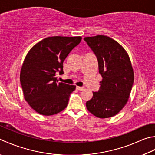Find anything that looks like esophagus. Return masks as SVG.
Listing matches in <instances>:
<instances>
[{"instance_id":"1","label":"esophagus","mask_w":155,"mask_h":155,"mask_svg":"<svg viewBox=\"0 0 155 155\" xmlns=\"http://www.w3.org/2000/svg\"><path fill=\"white\" fill-rule=\"evenodd\" d=\"M77 90H78V91H83V90H84V87H77Z\"/></svg>"}]
</instances>
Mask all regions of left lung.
<instances>
[{
	"label": "left lung",
	"mask_w": 155,
	"mask_h": 155,
	"mask_svg": "<svg viewBox=\"0 0 155 155\" xmlns=\"http://www.w3.org/2000/svg\"><path fill=\"white\" fill-rule=\"evenodd\" d=\"M98 60L103 78L97 92L87 101V110L99 118L116 116L128 101L134 71L128 53L119 43L105 35L84 38Z\"/></svg>",
	"instance_id": "8db88e82"
}]
</instances>
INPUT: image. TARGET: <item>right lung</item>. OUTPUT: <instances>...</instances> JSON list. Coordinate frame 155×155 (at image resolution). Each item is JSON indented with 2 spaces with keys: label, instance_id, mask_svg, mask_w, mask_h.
Instances as JSON below:
<instances>
[{
  "label": "right lung",
  "instance_id": "add662e5",
  "mask_svg": "<svg viewBox=\"0 0 155 155\" xmlns=\"http://www.w3.org/2000/svg\"><path fill=\"white\" fill-rule=\"evenodd\" d=\"M82 38L53 36L42 39L27 54L20 73L24 98L43 116L63 111L76 86L58 83L56 72L64 74L63 62Z\"/></svg>",
  "mask_w": 155,
  "mask_h": 155
}]
</instances>
